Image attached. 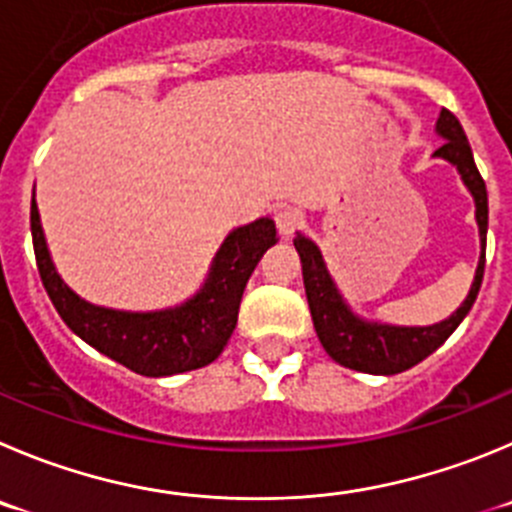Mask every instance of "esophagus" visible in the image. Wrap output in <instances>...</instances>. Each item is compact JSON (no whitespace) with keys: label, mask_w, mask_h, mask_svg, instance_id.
Returning a JSON list of instances; mask_svg holds the SVG:
<instances>
[{"label":"esophagus","mask_w":512,"mask_h":512,"mask_svg":"<svg viewBox=\"0 0 512 512\" xmlns=\"http://www.w3.org/2000/svg\"><path fill=\"white\" fill-rule=\"evenodd\" d=\"M275 222H278L280 234H293L295 229L303 227L305 217H303V212H300V209H295V207H283V209H280V212H278V217H275Z\"/></svg>","instance_id":"34e87169"}]
</instances>
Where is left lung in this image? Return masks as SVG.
Listing matches in <instances>:
<instances>
[{
  "label": "left lung",
  "mask_w": 512,
  "mask_h": 512,
  "mask_svg": "<svg viewBox=\"0 0 512 512\" xmlns=\"http://www.w3.org/2000/svg\"><path fill=\"white\" fill-rule=\"evenodd\" d=\"M437 133L444 138L442 146L434 151V156L447 159L457 166L462 174V181L475 197V217L480 224V240H482V255L480 265L475 272V283H472L470 295L465 303L452 313L447 321L434 323V326L424 328H396V326H381V323H366L348 310L343 298L338 295L336 285H333L331 275H328L326 265H323L321 250L298 234L295 237V250L300 255V265H303V283L305 295H308L310 315H313V326L318 338H321L323 348L336 364L346 366L353 371H364V374H401V371L412 369L419 361L437 351L447 338L455 333L462 318L470 313L472 303H475L477 293H480L482 275H485V234H487V189L485 179L477 171L475 159H472V148L467 141L465 131H462L460 121L455 113L444 108L439 113Z\"/></svg>",
  "instance_id": "obj_1"
}]
</instances>
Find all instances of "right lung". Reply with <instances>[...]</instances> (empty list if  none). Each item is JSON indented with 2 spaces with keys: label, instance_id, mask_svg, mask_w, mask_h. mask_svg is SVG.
Returning a JSON list of instances; mask_svg holds the SVG:
<instances>
[{
  "label": "right lung",
  "instance_id": "right-lung-1",
  "mask_svg": "<svg viewBox=\"0 0 512 512\" xmlns=\"http://www.w3.org/2000/svg\"><path fill=\"white\" fill-rule=\"evenodd\" d=\"M30 227L42 285L70 331L103 356L154 379L202 369L224 351L237 326L247 280L267 247L278 242L275 222L267 217L234 229L219 247L202 293L189 303L159 313H123L85 303L62 283L47 252L35 199Z\"/></svg>",
  "mask_w": 512,
  "mask_h": 512
}]
</instances>
